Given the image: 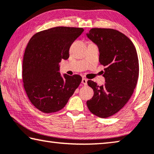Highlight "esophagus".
Masks as SVG:
<instances>
[{"label":"esophagus","mask_w":154,"mask_h":154,"mask_svg":"<svg viewBox=\"0 0 154 154\" xmlns=\"http://www.w3.org/2000/svg\"><path fill=\"white\" fill-rule=\"evenodd\" d=\"M82 83L83 84L86 86V85H87V84H88V80L86 79V78H83Z\"/></svg>","instance_id":"1"}]
</instances>
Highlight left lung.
Segmentation results:
<instances>
[{
    "label": "left lung",
    "instance_id": "1",
    "mask_svg": "<svg viewBox=\"0 0 154 154\" xmlns=\"http://www.w3.org/2000/svg\"><path fill=\"white\" fill-rule=\"evenodd\" d=\"M86 35L98 46L99 62L106 66L104 86L88 81L94 95L87 106L94 115L108 118L123 108L133 94L139 75L137 52L129 38L115 29L92 28Z\"/></svg>",
    "mask_w": 154,
    "mask_h": 154
}]
</instances>
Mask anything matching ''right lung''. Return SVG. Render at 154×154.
<instances>
[{
	"mask_svg": "<svg viewBox=\"0 0 154 154\" xmlns=\"http://www.w3.org/2000/svg\"><path fill=\"white\" fill-rule=\"evenodd\" d=\"M83 28L56 26L36 33L24 53L23 86L29 101L44 113L62 109L81 84L79 75L61 76L59 63L69 57L73 42Z\"/></svg>",
	"mask_w": 154,
	"mask_h": 154,
	"instance_id": "right-lung-1",
	"label": "right lung"
}]
</instances>
